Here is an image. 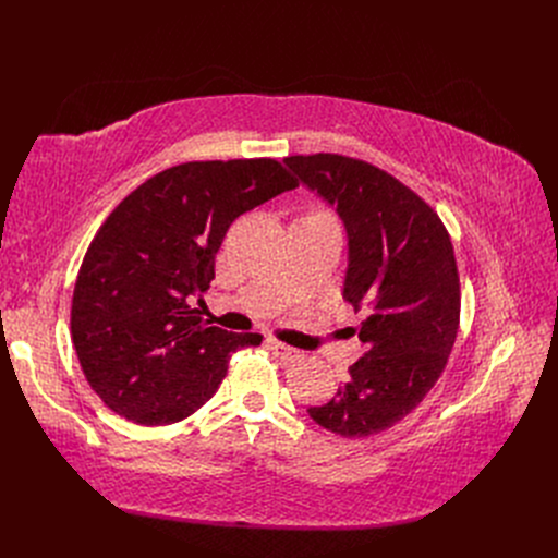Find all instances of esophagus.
I'll list each match as a JSON object with an SVG mask.
<instances>
[{
  "instance_id": "34e87169",
  "label": "esophagus",
  "mask_w": 558,
  "mask_h": 558,
  "mask_svg": "<svg viewBox=\"0 0 558 558\" xmlns=\"http://www.w3.org/2000/svg\"><path fill=\"white\" fill-rule=\"evenodd\" d=\"M267 343H269V348L276 353V357H280V360H296V357H301L296 348H291V345H287V343H282V341L269 339Z\"/></svg>"
}]
</instances>
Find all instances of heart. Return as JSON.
I'll return each instance as SVG.
<instances>
[{"instance_id":"obj_1","label":"heart","mask_w":558,"mask_h":558,"mask_svg":"<svg viewBox=\"0 0 558 558\" xmlns=\"http://www.w3.org/2000/svg\"><path fill=\"white\" fill-rule=\"evenodd\" d=\"M310 217H314V215H310Z\"/></svg>"}]
</instances>
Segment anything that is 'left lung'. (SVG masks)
<instances>
[{"label": "left lung", "instance_id": "obj_1", "mask_svg": "<svg viewBox=\"0 0 558 558\" xmlns=\"http://www.w3.org/2000/svg\"><path fill=\"white\" fill-rule=\"evenodd\" d=\"M284 165L337 210L348 267L343 299L364 312V353L335 398L310 418L345 438L385 432L421 404L444 373L459 328L450 234L429 205L387 171L335 154Z\"/></svg>", "mask_w": 558, "mask_h": 558}]
</instances>
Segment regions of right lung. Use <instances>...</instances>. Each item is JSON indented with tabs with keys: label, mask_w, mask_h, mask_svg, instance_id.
<instances>
[{
	"label": "right lung",
	"mask_w": 558,
	"mask_h": 558,
	"mask_svg": "<svg viewBox=\"0 0 558 558\" xmlns=\"http://www.w3.org/2000/svg\"><path fill=\"white\" fill-rule=\"evenodd\" d=\"M296 185L271 158L185 162L112 210L74 284L72 341L114 414L137 425L183 421L215 396L230 353L262 341L210 326L194 303L210 289L230 223Z\"/></svg>",
	"instance_id": "add662e5"
}]
</instances>
